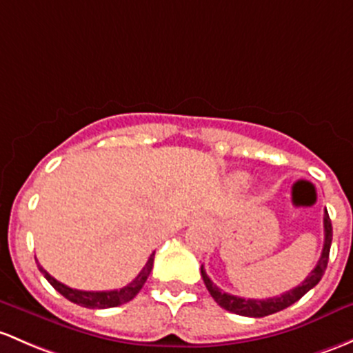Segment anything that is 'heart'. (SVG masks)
I'll list each match as a JSON object with an SVG mask.
<instances>
[{
	"instance_id": "1",
	"label": "heart",
	"mask_w": 353,
	"mask_h": 353,
	"mask_svg": "<svg viewBox=\"0 0 353 353\" xmlns=\"http://www.w3.org/2000/svg\"><path fill=\"white\" fill-rule=\"evenodd\" d=\"M239 183H240V184H245V183H247V177L240 176V177H239Z\"/></svg>"
}]
</instances>
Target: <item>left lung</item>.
I'll use <instances>...</instances> for the list:
<instances>
[{"instance_id":"1","label":"left lung","mask_w":353,"mask_h":353,"mask_svg":"<svg viewBox=\"0 0 353 353\" xmlns=\"http://www.w3.org/2000/svg\"><path fill=\"white\" fill-rule=\"evenodd\" d=\"M323 226H325V243L323 250H321V257L318 261V264L314 265V269L307 274L306 279L301 284L296 285V288L289 289L288 292L281 296H274V298L267 299H245L239 298V296L228 294V292L221 291L216 284H213V281L208 277L205 267L201 265V276L205 281L206 289L210 291L211 298L214 299L221 307L226 311H232L235 314H242V316H252V318H262L267 314H274L277 311L285 310L288 306L294 304L296 301L303 298L310 289H313L314 285L321 281L323 277L326 265H328V257H330V247H332V236H333V228H332V220L328 216V211L325 210L323 216Z\"/></svg>"}]
</instances>
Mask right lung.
<instances>
[{
  "label": "right lung",
  "mask_w": 353,
  "mask_h": 353,
  "mask_svg": "<svg viewBox=\"0 0 353 353\" xmlns=\"http://www.w3.org/2000/svg\"><path fill=\"white\" fill-rule=\"evenodd\" d=\"M154 255L155 252H152L145 267L140 270V274L132 281V283L121 289H114V291H79V289H72L69 288V285L59 283L57 279H54L47 270H43V267L40 265L39 262H37V265H39L40 272L43 274V277H46L47 281H49L52 288L57 292H61L65 299L79 304V306L91 307V310H105V307H114L132 301V299L139 294V291L143 288V284H145L152 267H154Z\"/></svg>",
  "instance_id": "add662e5"
}]
</instances>
